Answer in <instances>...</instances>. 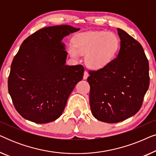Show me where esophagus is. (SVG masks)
<instances>
[{"instance_id":"obj_1","label":"esophagus","mask_w":156,"mask_h":156,"mask_svg":"<svg viewBox=\"0 0 156 156\" xmlns=\"http://www.w3.org/2000/svg\"><path fill=\"white\" fill-rule=\"evenodd\" d=\"M89 76V73H88V72L87 71H85L84 72V76H83V79H84V80H87V77H88Z\"/></svg>"}]
</instances>
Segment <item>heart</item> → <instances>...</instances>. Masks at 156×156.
I'll list each match as a JSON object with an SVG mask.
<instances>
[{
  "mask_svg": "<svg viewBox=\"0 0 156 156\" xmlns=\"http://www.w3.org/2000/svg\"><path fill=\"white\" fill-rule=\"evenodd\" d=\"M68 45L70 56L79 59L86 55L85 62L89 67L100 69L109 65L120 48V41L114 33L105 31H88L76 34Z\"/></svg>",
  "mask_w": 156,
  "mask_h": 156,
  "instance_id": "1",
  "label": "heart"
}]
</instances>
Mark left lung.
<instances>
[{"instance_id":"obj_1","label":"left lung","mask_w":156,"mask_h":156,"mask_svg":"<svg viewBox=\"0 0 156 156\" xmlns=\"http://www.w3.org/2000/svg\"><path fill=\"white\" fill-rule=\"evenodd\" d=\"M121 48L106 67L89 71V103L93 116L106 123H118L135 115L141 107L150 83L149 65L139 42L117 29Z\"/></svg>"}]
</instances>
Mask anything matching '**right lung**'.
Wrapping results in <instances>:
<instances>
[{"instance_id": "right-lung-1", "label": "right lung", "mask_w": 156, "mask_h": 156, "mask_svg": "<svg viewBox=\"0 0 156 156\" xmlns=\"http://www.w3.org/2000/svg\"><path fill=\"white\" fill-rule=\"evenodd\" d=\"M70 25L44 27L27 37L12 62L8 88L20 116L37 123L56 120L82 80L84 67L65 65L63 37L78 31Z\"/></svg>"}]
</instances>
